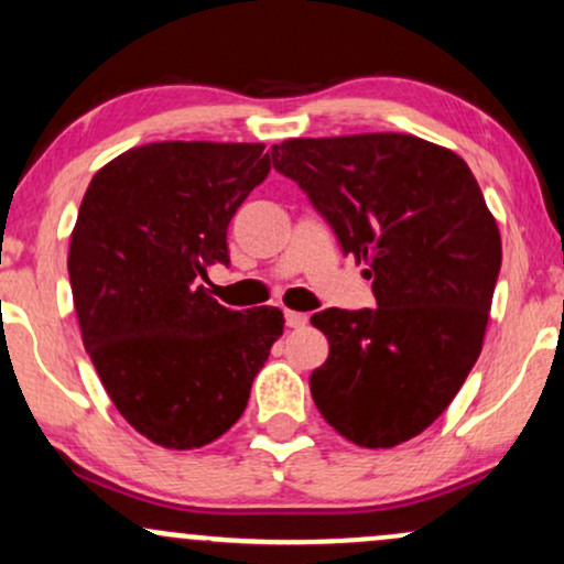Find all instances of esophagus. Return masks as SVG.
<instances>
[{
	"label": "esophagus",
	"instance_id": "esophagus-1",
	"mask_svg": "<svg viewBox=\"0 0 564 564\" xmlns=\"http://www.w3.org/2000/svg\"><path fill=\"white\" fill-rule=\"evenodd\" d=\"M283 318H286L289 328H304L307 326V315L304 313H294V310H283Z\"/></svg>",
	"mask_w": 564,
	"mask_h": 564
}]
</instances>
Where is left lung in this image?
Masks as SVG:
<instances>
[{"label":"left lung","instance_id":"obj_1","mask_svg":"<svg viewBox=\"0 0 564 564\" xmlns=\"http://www.w3.org/2000/svg\"><path fill=\"white\" fill-rule=\"evenodd\" d=\"M273 170L294 180L364 262L377 307L315 313L328 358L310 392L328 424L364 448L424 432L482 349L501 236L467 161L413 134L286 140Z\"/></svg>","mask_w":564,"mask_h":564}]
</instances>
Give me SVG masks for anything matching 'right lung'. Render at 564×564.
<instances>
[{
    "instance_id": "1",
    "label": "right lung",
    "mask_w": 564,
    "mask_h": 564,
    "mask_svg": "<svg viewBox=\"0 0 564 564\" xmlns=\"http://www.w3.org/2000/svg\"><path fill=\"white\" fill-rule=\"evenodd\" d=\"M257 142H151L102 166L68 251L84 349L140 435L174 451L241 419L283 334L278 307L230 310L198 286L228 268V225L268 177Z\"/></svg>"
}]
</instances>
